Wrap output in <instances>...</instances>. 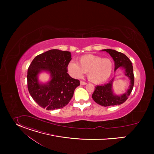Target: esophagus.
I'll use <instances>...</instances> for the list:
<instances>
[{
  "label": "esophagus",
  "instance_id": "obj_1",
  "mask_svg": "<svg viewBox=\"0 0 154 154\" xmlns=\"http://www.w3.org/2000/svg\"><path fill=\"white\" fill-rule=\"evenodd\" d=\"M80 83V85H86V83L85 82L82 81V80H81Z\"/></svg>",
  "mask_w": 154,
  "mask_h": 154
}]
</instances>
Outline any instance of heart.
I'll return each instance as SVG.
<instances>
[{"mask_svg": "<svg viewBox=\"0 0 154 154\" xmlns=\"http://www.w3.org/2000/svg\"><path fill=\"white\" fill-rule=\"evenodd\" d=\"M113 64L111 59L93 55H85L79 59V63L71 61L68 66L69 74L80 77L87 73L88 79L94 83H101L110 77Z\"/></svg>", "mask_w": 154, "mask_h": 154, "instance_id": "obj_1", "label": "heart"}]
</instances>
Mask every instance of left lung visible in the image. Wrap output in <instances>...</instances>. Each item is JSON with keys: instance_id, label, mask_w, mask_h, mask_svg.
I'll use <instances>...</instances> for the list:
<instances>
[{"instance_id": "8db88e82", "label": "left lung", "mask_w": 154, "mask_h": 154, "mask_svg": "<svg viewBox=\"0 0 154 154\" xmlns=\"http://www.w3.org/2000/svg\"><path fill=\"white\" fill-rule=\"evenodd\" d=\"M102 51L109 53L113 58L115 61V71L119 67H122L125 69V75L130 79V85L126 93L121 96H115L112 91L113 79L106 84L96 86L92 97L97 103L103 106L122 104L127 100L134 88V74L132 63L125 54L121 52L113 49H104Z\"/></svg>"}]
</instances>
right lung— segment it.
<instances>
[{"label":"right lung","instance_id":"right-lung-1","mask_svg":"<svg viewBox=\"0 0 154 154\" xmlns=\"http://www.w3.org/2000/svg\"><path fill=\"white\" fill-rule=\"evenodd\" d=\"M71 60V52L58 49L49 50L36 56L27 71V87L33 100L42 108L54 110L63 108L72 99L80 81L67 73ZM41 70H48L52 79L41 85L37 75Z\"/></svg>","mask_w":154,"mask_h":154}]
</instances>
